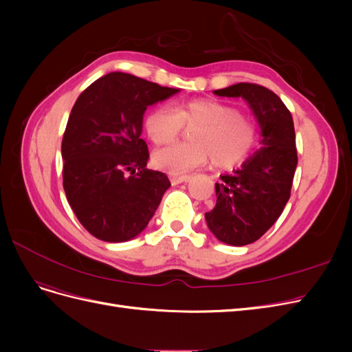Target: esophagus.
<instances>
[{"instance_id":"34e87169","label":"esophagus","mask_w":352,"mask_h":352,"mask_svg":"<svg viewBox=\"0 0 352 352\" xmlns=\"http://www.w3.org/2000/svg\"><path fill=\"white\" fill-rule=\"evenodd\" d=\"M170 180H172L173 185H179V184L188 182L189 176H176V175H172V176H170Z\"/></svg>"}]
</instances>
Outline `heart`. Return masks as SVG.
Segmentation results:
<instances>
[{"instance_id": "b5f03b06", "label": "heart", "mask_w": 352, "mask_h": 352, "mask_svg": "<svg viewBox=\"0 0 352 352\" xmlns=\"http://www.w3.org/2000/svg\"><path fill=\"white\" fill-rule=\"evenodd\" d=\"M189 127L192 142L175 144L154 153V164L170 175H186L214 160L220 167L241 163L257 141V127L233 105L214 100L158 105L145 117V131L155 145L175 141Z\"/></svg>"}]
</instances>
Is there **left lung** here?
Here are the masks:
<instances>
[{
    "mask_svg": "<svg viewBox=\"0 0 352 352\" xmlns=\"http://www.w3.org/2000/svg\"><path fill=\"white\" fill-rule=\"evenodd\" d=\"M216 95L242 98L260 126V150L216 184V207L206 212L207 226L220 242L243 247L260 239L279 219L291 197L298 164L289 110L270 89L236 83Z\"/></svg>",
    "mask_w": 352,
    "mask_h": 352,
    "instance_id": "obj_1",
    "label": "left lung"
}]
</instances>
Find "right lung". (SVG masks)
Listing matches in <instances>:
<instances>
[{
    "instance_id": "add662e5",
    "label": "right lung",
    "mask_w": 352,
    "mask_h": 352,
    "mask_svg": "<svg viewBox=\"0 0 352 352\" xmlns=\"http://www.w3.org/2000/svg\"><path fill=\"white\" fill-rule=\"evenodd\" d=\"M177 92L111 72L74 102L61 142L63 186L78 220L95 238L131 241L153 219L170 180L146 168L144 114Z\"/></svg>"
}]
</instances>
